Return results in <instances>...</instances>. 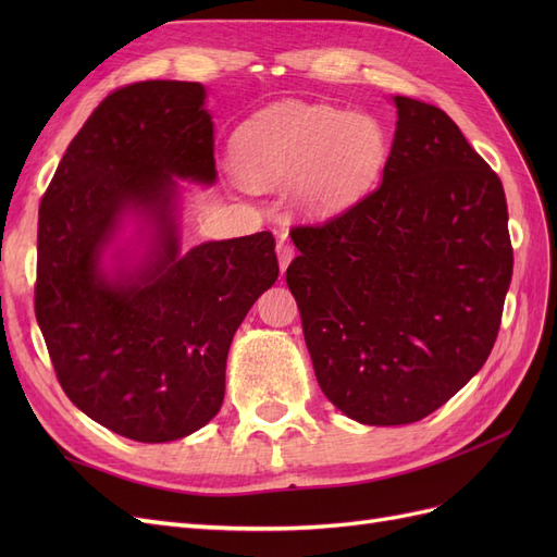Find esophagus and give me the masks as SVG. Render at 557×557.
I'll list each match as a JSON object with an SVG mask.
<instances>
[{
  "label": "esophagus",
  "mask_w": 557,
  "mask_h": 557,
  "mask_svg": "<svg viewBox=\"0 0 557 557\" xmlns=\"http://www.w3.org/2000/svg\"><path fill=\"white\" fill-rule=\"evenodd\" d=\"M276 256H278L281 272H285V267H288L290 260L295 258V246L285 237H278V242H276Z\"/></svg>",
  "instance_id": "34e87169"
}]
</instances>
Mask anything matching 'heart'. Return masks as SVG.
Listing matches in <instances>:
<instances>
[{
    "label": "heart",
    "instance_id": "obj_1",
    "mask_svg": "<svg viewBox=\"0 0 557 557\" xmlns=\"http://www.w3.org/2000/svg\"><path fill=\"white\" fill-rule=\"evenodd\" d=\"M385 160V134L372 117L327 104L285 102L258 113L234 137V162L252 188L299 178L315 209L356 199Z\"/></svg>",
    "mask_w": 557,
    "mask_h": 557
}]
</instances>
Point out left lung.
<instances>
[{"instance_id": "8db88e82", "label": "left lung", "mask_w": 557, "mask_h": 557, "mask_svg": "<svg viewBox=\"0 0 557 557\" xmlns=\"http://www.w3.org/2000/svg\"><path fill=\"white\" fill-rule=\"evenodd\" d=\"M395 107L381 185L293 227L285 272L320 391L364 425L423 420L479 372L513 272L499 176L442 109Z\"/></svg>"}]
</instances>
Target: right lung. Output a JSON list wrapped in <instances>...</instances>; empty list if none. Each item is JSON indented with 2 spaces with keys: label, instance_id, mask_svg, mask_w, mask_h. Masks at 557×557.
<instances>
[{
  "label": "right lung",
  "instance_id": "add662e5",
  "mask_svg": "<svg viewBox=\"0 0 557 557\" xmlns=\"http://www.w3.org/2000/svg\"><path fill=\"white\" fill-rule=\"evenodd\" d=\"M205 97L188 81L113 90L39 207L35 313L55 376L95 423L144 444L181 440L221 411L232 336L278 278L272 232L178 252L174 176L215 178ZM127 210L157 237L137 273L109 280L101 252Z\"/></svg>",
  "mask_w": 557,
  "mask_h": 557
}]
</instances>
